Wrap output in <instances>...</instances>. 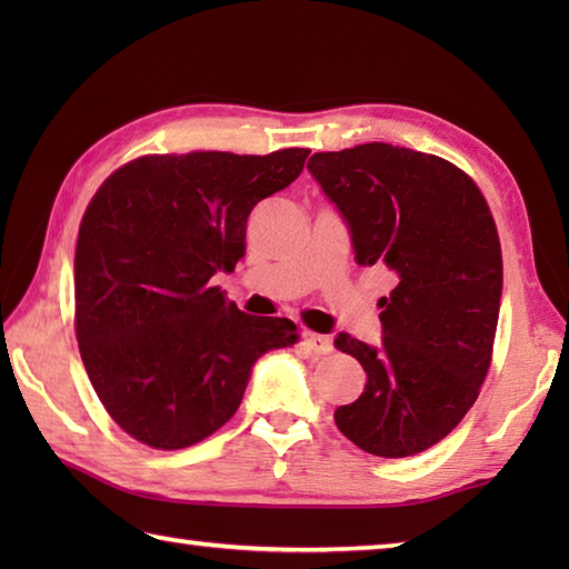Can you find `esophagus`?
<instances>
[{
  "instance_id": "1",
  "label": "esophagus",
  "mask_w": 569,
  "mask_h": 569,
  "mask_svg": "<svg viewBox=\"0 0 569 569\" xmlns=\"http://www.w3.org/2000/svg\"><path fill=\"white\" fill-rule=\"evenodd\" d=\"M303 345L316 355H330L332 352V340L328 335H318V332H303Z\"/></svg>"
}]
</instances>
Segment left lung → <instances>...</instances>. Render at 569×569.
Segmentation results:
<instances>
[{
  "label": "left lung",
  "mask_w": 569,
  "mask_h": 569,
  "mask_svg": "<svg viewBox=\"0 0 569 569\" xmlns=\"http://www.w3.org/2000/svg\"><path fill=\"white\" fill-rule=\"evenodd\" d=\"M308 171L347 222L357 263L396 276L379 300L381 345L337 335L367 386L335 422L369 455H418L457 428L491 365L503 288L491 210L450 161L381 141L310 156Z\"/></svg>",
  "instance_id": "obj_1"
}]
</instances>
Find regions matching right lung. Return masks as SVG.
<instances>
[{
	"mask_svg": "<svg viewBox=\"0 0 569 569\" xmlns=\"http://www.w3.org/2000/svg\"><path fill=\"white\" fill-rule=\"evenodd\" d=\"M308 149L141 156L94 192L76 247V335L107 413L156 450H183L237 413L257 359L298 342L210 278L244 257L253 204L303 171Z\"/></svg>",
	"mask_w": 569,
	"mask_h": 569,
	"instance_id": "1",
	"label": "right lung"
}]
</instances>
